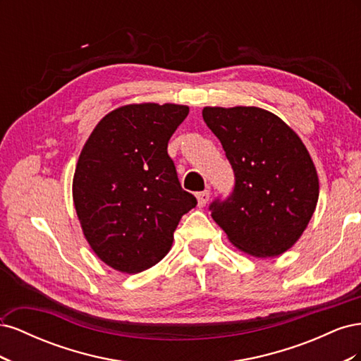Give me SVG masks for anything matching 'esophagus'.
<instances>
[{
    "instance_id": "obj_1",
    "label": "esophagus",
    "mask_w": 361,
    "mask_h": 361,
    "mask_svg": "<svg viewBox=\"0 0 361 361\" xmlns=\"http://www.w3.org/2000/svg\"><path fill=\"white\" fill-rule=\"evenodd\" d=\"M209 195H211L209 190H204V191H202V192L195 194V197H197V206H199V207L206 206V203L209 202Z\"/></svg>"
}]
</instances>
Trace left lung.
<instances>
[{
	"label": "left lung",
	"instance_id": "left-lung-1",
	"mask_svg": "<svg viewBox=\"0 0 361 361\" xmlns=\"http://www.w3.org/2000/svg\"><path fill=\"white\" fill-rule=\"evenodd\" d=\"M204 123L221 141L235 190L211 204L233 247L276 257L301 238L316 209L319 179L309 150L283 120L257 106H204Z\"/></svg>",
	"mask_w": 361,
	"mask_h": 361
}]
</instances>
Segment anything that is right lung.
<instances>
[{
  "instance_id": "add662e5",
  "label": "right lung",
  "mask_w": 361,
  "mask_h": 361,
  "mask_svg": "<svg viewBox=\"0 0 361 361\" xmlns=\"http://www.w3.org/2000/svg\"><path fill=\"white\" fill-rule=\"evenodd\" d=\"M188 113L178 104L118 106L94 126L76 162L72 195L84 238L123 274L162 260L182 215L197 204L167 154Z\"/></svg>"
}]
</instances>
